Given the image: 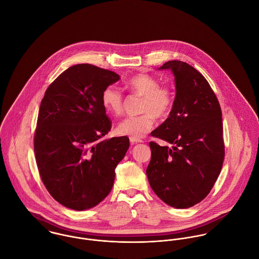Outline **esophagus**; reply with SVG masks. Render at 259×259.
I'll use <instances>...</instances> for the list:
<instances>
[{
  "label": "esophagus",
  "instance_id": "1",
  "mask_svg": "<svg viewBox=\"0 0 259 259\" xmlns=\"http://www.w3.org/2000/svg\"><path fill=\"white\" fill-rule=\"evenodd\" d=\"M130 142H131L132 144H138V143H143V141H142V140H137V139H133V138H131V139H130Z\"/></svg>",
  "mask_w": 259,
  "mask_h": 259
}]
</instances>
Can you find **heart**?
<instances>
[{"label":"heart","instance_id":"b5f03b06","mask_svg":"<svg viewBox=\"0 0 259 259\" xmlns=\"http://www.w3.org/2000/svg\"><path fill=\"white\" fill-rule=\"evenodd\" d=\"M126 87L134 94L144 98L138 116H126L118 122L115 133L119 136L140 140L153 127L155 116L164 118L174 106V93L170 88L160 85L158 79L150 74L140 73L130 77ZM102 105L107 112L118 115L123 110V96L114 85L107 87L102 94Z\"/></svg>","mask_w":259,"mask_h":259}]
</instances>
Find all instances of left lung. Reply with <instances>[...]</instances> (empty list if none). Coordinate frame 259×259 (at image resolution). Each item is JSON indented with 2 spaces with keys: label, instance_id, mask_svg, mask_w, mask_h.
I'll return each instance as SVG.
<instances>
[{
  "label": "left lung",
  "instance_id": "8db88e82",
  "mask_svg": "<svg viewBox=\"0 0 259 259\" xmlns=\"http://www.w3.org/2000/svg\"><path fill=\"white\" fill-rule=\"evenodd\" d=\"M159 70L175 75L176 98L168 117L151 136L171 145L150 142L148 183L166 204L188 208L206 197L224 159L222 109L205 77L182 61H168Z\"/></svg>",
  "mask_w": 259,
  "mask_h": 259
}]
</instances>
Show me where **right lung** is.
Masks as SVG:
<instances>
[{
    "instance_id": "right-lung-1",
    "label": "right lung",
    "mask_w": 259,
    "mask_h": 259,
    "mask_svg": "<svg viewBox=\"0 0 259 259\" xmlns=\"http://www.w3.org/2000/svg\"><path fill=\"white\" fill-rule=\"evenodd\" d=\"M118 79L114 72L75 65L41 100L34 139L37 168L50 194L68 208L85 210L104 200L130 148L127 137L101 141L111 128L102 94Z\"/></svg>"
}]
</instances>
